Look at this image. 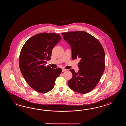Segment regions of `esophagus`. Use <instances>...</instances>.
I'll return each instance as SVG.
<instances>
[{"label":"esophagus","instance_id":"esophagus-1","mask_svg":"<svg viewBox=\"0 0 126 126\" xmlns=\"http://www.w3.org/2000/svg\"><path fill=\"white\" fill-rule=\"evenodd\" d=\"M67 71V70L65 69H62V72H65V71Z\"/></svg>","mask_w":126,"mask_h":126}]
</instances>
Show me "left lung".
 <instances>
[{
  "label": "left lung",
  "instance_id": "1",
  "mask_svg": "<svg viewBox=\"0 0 126 126\" xmlns=\"http://www.w3.org/2000/svg\"><path fill=\"white\" fill-rule=\"evenodd\" d=\"M64 40L72 48V59L79 58V71L70 69L72 77L68 81L70 89L86 94L93 90L105 69V53L96 38L84 31L62 33Z\"/></svg>",
  "mask_w": 126,
  "mask_h": 126
}]
</instances>
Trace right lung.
Returning a JSON list of instances; mask_svg holds the SVG:
<instances>
[{
	"label": "right lung",
	"instance_id": "obj_1",
	"mask_svg": "<svg viewBox=\"0 0 126 126\" xmlns=\"http://www.w3.org/2000/svg\"><path fill=\"white\" fill-rule=\"evenodd\" d=\"M59 34L41 33L27 40L21 48L19 58L20 69L30 87L41 93L50 91L62 70L46 66L51 59L53 48L61 40Z\"/></svg>",
	"mask_w": 126,
	"mask_h": 126
}]
</instances>
